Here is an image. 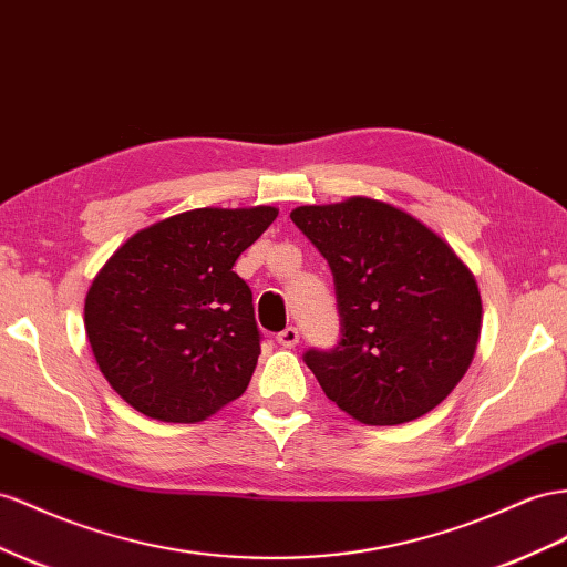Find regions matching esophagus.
Masks as SVG:
<instances>
[{
  "instance_id": "esophagus-1",
  "label": "esophagus",
  "mask_w": 567,
  "mask_h": 567,
  "mask_svg": "<svg viewBox=\"0 0 567 567\" xmlns=\"http://www.w3.org/2000/svg\"><path fill=\"white\" fill-rule=\"evenodd\" d=\"M277 341L284 348H296L300 343V331L296 327H286L281 333H277Z\"/></svg>"
}]
</instances>
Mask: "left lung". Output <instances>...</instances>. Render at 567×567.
<instances>
[{
	"label": "left lung",
	"mask_w": 567,
	"mask_h": 567,
	"mask_svg": "<svg viewBox=\"0 0 567 567\" xmlns=\"http://www.w3.org/2000/svg\"><path fill=\"white\" fill-rule=\"evenodd\" d=\"M290 219L333 274L341 339L302 355L329 401L370 426L434 410L467 372L482 329L477 281L446 240L372 197Z\"/></svg>",
	"instance_id": "1"
}]
</instances>
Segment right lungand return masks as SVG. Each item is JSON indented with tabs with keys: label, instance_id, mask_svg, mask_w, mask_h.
<instances>
[{
	"label": "right lung",
	"instance_id": "1",
	"mask_svg": "<svg viewBox=\"0 0 567 567\" xmlns=\"http://www.w3.org/2000/svg\"><path fill=\"white\" fill-rule=\"evenodd\" d=\"M277 207H203L131 236L85 296L102 374L159 422H203L248 389L259 358L252 290L234 271Z\"/></svg>",
	"mask_w": 567,
	"mask_h": 567
}]
</instances>
